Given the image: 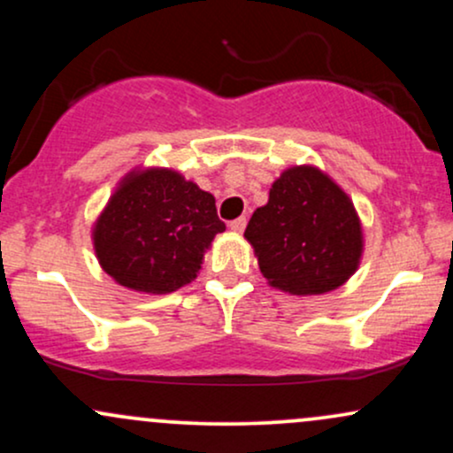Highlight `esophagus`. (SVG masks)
Returning <instances> with one entry per match:
<instances>
[{"mask_svg": "<svg viewBox=\"0 0 453 453\" xmlns=\"http://www.w3.org/2000/svg\"><path fill=\"white\" fill-rule=\"evenodd\" d=\"M244 227H247V217H238V219H234V221H230V230L232 232H238L241 234Z\"/></svg>", "mask_w": 453, "mask_h": 453, "instance_id": "obj_1", "label": "esophagus"}]
</instances>
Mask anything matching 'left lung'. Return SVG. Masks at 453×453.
<instances>
[{"label": "left lung", "instance_id": "obj_1", "mask_svg": "<svg viewBox=\"0 0 453 453\" xmlns=\"http://www.w3.org/2000/svg\"><path fill=\"white\" fill-rule=\"evenodd\" d=\"M244 238L268 283L294 296L341 288L362 257L353 202L313 165H296L274 180L268 204L253 212Z\"/></svg>", "mask_w": 453, "mask_h": 453}]
</instances>
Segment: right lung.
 <instances>
[{
    "mask_svg": "<svg viewBox=\"0 0 453 453\" xmlns=\"http://www.w3.org/2000/svg\"><path fill=\"white\" fill-rule=\"evenodd\" d=\"M226 230L215 197L174 170L127 174L93 227L104 273L136 292L170 294L191 283L212 238Z\"/></svg>",
    "mask_w": 453,
    "mask_h": 453,
    "instance_id": "1",
    "label": "right lung"
}]
</instances>
